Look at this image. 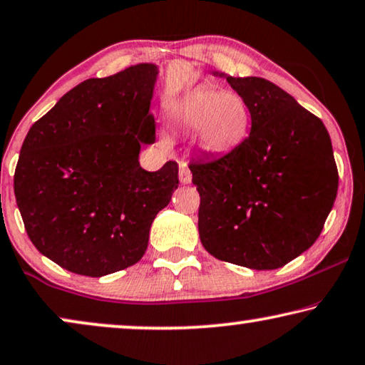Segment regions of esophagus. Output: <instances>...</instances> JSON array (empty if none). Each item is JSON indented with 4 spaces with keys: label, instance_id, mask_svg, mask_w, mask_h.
<instances>
[{
    "label": "esophagus",
    "instance_id": "34e87169",
    "mask_svg": "<svg viewBox=\"0 0 365 365\" xmlns=\"http://www.w3.org/2000/svg\"><path fill=\"white\" fill-rule=\"evenodd\" d=\"M178 175H180V182L183 185H188L190 182H192V172H190V168L187 165L180 167V172H178Z\"/></svg>",
    "mask_w": 365,
    "mask_h": 365
}]
</instances>
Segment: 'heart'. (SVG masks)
I'll list each match as a JSON object with an SVG mask.
<instances>
[{"instance_id":"heart-1","label":"heart","mask_w":365,"mask_h":365,"mask_svg":"<svg viewBox=\"0 0 365 365\" xmlns=\"http://www.w3.org/2000/svg\"><path fill=\"white\" fill-rule=\"evenodd\" d=\"M172 129L177 133H195V147L203 155L225 157L248 138L251 109L236 92L200 86L175 106Z\"/></svg>"}]
</instances>
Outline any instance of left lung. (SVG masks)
<instances>
[{
    "label": "left lung",
    "instance_id": "obj_1",
    "mask_svg": "<svg viewBox=\"0 0 365 365\" xmlns=\"http://www.w3.org/2000/svg\"><path fill=\"white\" fill-rule=\"evenodd\" d=\"M245 97L251 132L228 155L190 165L198 233L215 258L276 269L311 248L337 195L331 137L321 119L263 78L213 71Z\"/></svg>",
    "mask_w": 365,
    "mask_h": 365
}]
</instances>
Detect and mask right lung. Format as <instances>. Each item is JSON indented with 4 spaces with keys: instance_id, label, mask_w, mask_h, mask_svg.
Listing matches in <instances>:
<instances>
[{
    "instance_id": "right-lung-1",
    "label": "right lung",
    "mask_w": 365,
    "mask_h": 365,
    "mask_svg": "<svg viewBox=\"0 0 365 365\" xmlns=\"http://www.w3.org/2000/svg\"><path fill=\"white\" fill-rule=\"evenodd\" d=\"M158 66L87 79L31 127L14 172L29 240L71 273L101 278L145 253L157 213L177 190L178 165L140 167L155 142L150 102Z\"/></svg>"
}]
</instances>
